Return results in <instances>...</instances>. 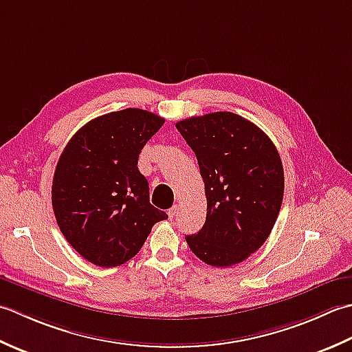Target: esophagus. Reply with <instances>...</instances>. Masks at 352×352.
I'll return each instance as SVG.
<instances>
[{
  "label": "esophagus",
  "mask_w": 352,
  "mask_h": 352,
  "mask_svg": "<svg viewBox=\"0 0 352 352\" xmlns=\"http://www.w3.org/2000/svg\"><path fill=\"white\" fill-rule=\"evenodd\" d=\"M177 211H179V206L177 205H175L173 208H170V210H168V217L173 219L176 214H177Z\"/></svg>",
  "instance_id": "esophagus-1"
}]
</instances>
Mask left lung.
Masks as SVG:
<instances>
[{
  "instance_id": "1",
  "label": "left lung",
  "mask_w": 352,
  "mask_h": 352,
  "mask_svg": "<svg viewBox=\"0 0 352 352\" xmlns=\"http://www.w3.org/2000/svg\"><path fill=\"white\" fill-rule=\"evenodd\" d=\"M176 129L196 153L206 220L185 240L210 266L245 261L267 240L281 210L284 170L269 136L232 112L185 118Z\"/></svg>"
}]
</instances>
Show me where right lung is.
Returning <instances> with one entry per match:
<instances>
[{"label":"right lung","mask_w":352,"mask_h":352,"mask_svg":"<svg viewBox=\"0 0 352 352\" xmlns=\"http://www.w3.org/2000/svg\"><path fill=\"white\" fill-rule=\"evenodd\" d=\"M164 121L136 107L109 112L78 129L57 161L56 221L69 245L96 266L129 261L153 225L168 219L150 205L148 182L138 170L142 147Z\"/></svg>","instance_id":"1"}]
</instances>
